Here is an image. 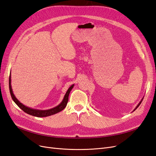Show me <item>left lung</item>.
I'll return each instance as SVG.
<instances>
[{"label":"left lung","instance_id":"8db88e82","mask_svg":"<svg viewBox=\"0 0 156 156\" xmlns=\"http://www.w3.org/2000/svg\"><path fill=\"white\" fill-rule=\"evenodd\" d=\"M143 98H142V100H141L140 101V102H139V103H138V105H136V107H135V108H134V110L133 111H133H135V110L136 109V108H138V107H139V105H140V103H141V102H142V101H143Z\"/></svg>","mask_w":156,"mask_h":156}]
</instances>
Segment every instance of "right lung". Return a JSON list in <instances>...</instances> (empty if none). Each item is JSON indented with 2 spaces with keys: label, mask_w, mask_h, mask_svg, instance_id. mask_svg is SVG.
Masks as SVG:
<instances>
[{
  "label": "right lung",
  "mask_w": 156,
  "mask_h": 156,
  "mask_svg": "<svg viewBox=\"0 0 156 156\" xmlns=\"http://www.w3.org/2000/svg\"><path fill=\"white\" fill-rule=\"evenodd\" d=\"M73 87H74V84H72V85L68 89V90L64 95V97L63 98L62 102H61L59 105H58L57 106H56L53 108H50V109L39 110V109H35V108H30V107H27L25 105H23L22 103H21L17 100V99L16 98L15 95H14V94L13 93L12 88V85H11V72H10V77H9V88H10V92L13 101L15 102L17 104V105L25 112L27 113V114H29L30 115L36 116V117L49 116L51 115L56 114V113H58V112H60L61 111H62L67 105V103L68 101L69 94Z\"/></svg>",
  "instance_id": "1"
}]
</instances>
